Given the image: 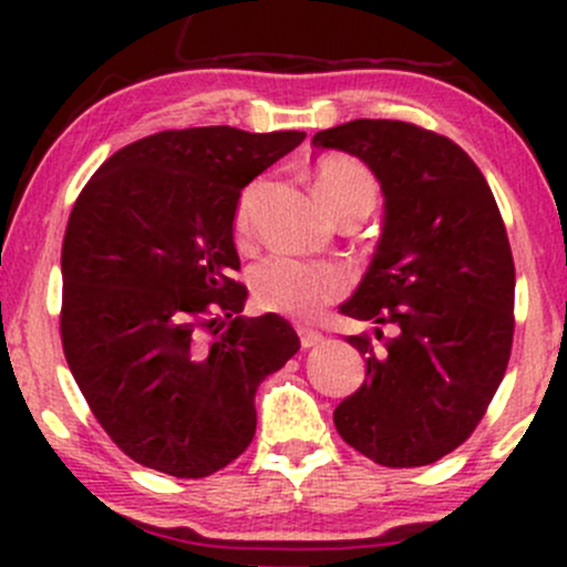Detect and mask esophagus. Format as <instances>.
I'll return each instance as SVG.
<instances>
[{"label": "esophagus", "mask_w": 567, "mask_h": 567, "mask_svg": "<svg viewBox=\"0 0 567 567\" xmlns=\"http://www.w3.org/2000/svg\"><path fill=\"white\" fill-rule=\"evenodd\" d=\"M298 336H301V347L303 349L320 347V343L324 341L322 333H317V330H309V328H298Z\"/></svg>", "instance_id": "34e87169"}]
</instances>
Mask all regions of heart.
<instances>
[{"label":"heart","instance_id":"heart-1","mask_svg":"<svg viewBox=\"0 0 567 567\" xmlns=\"http://www.w3.org/2000/svg\"><path fill=\"white\" fill-rule=\"evenodd\" d=\"M261 181L250 184L239 194L234 210V234L239 243H247L252 226ZM315 194L320 205L333 216L341 207H362L370 210L375 202L373 175L360 162L349 157H328L320 162L315 175ZM347 290L343 269L330 264H311L290 256H271L252 271V298L266 311H279L290 317H315L322 306L336 301Z\"/></svg>","mask_w":567,"mask_h":567}]
</instances>
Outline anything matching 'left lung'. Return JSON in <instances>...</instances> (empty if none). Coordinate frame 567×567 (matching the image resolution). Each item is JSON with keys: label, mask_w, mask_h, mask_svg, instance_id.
<instances>
[{"label": "left lung", "mask_w": 567, "mask_h": 567, "mask_svg": "<svg viewBox=\"0 0 567 567\" xmlns=\"http://www.w3.org/2000/svg\"><path fill=\"white\" fill-rule=\"evenodd\" d=\"M311 143L365 162L383 194L373 261L341 303L375 338L349 336L368 370L336 429L381 466L434 464L474 432L509 362L514 261L498 205L470 154L432 130L354 120Z\"/></svg>", "instance_id": "8db88e82"}]
</instances>
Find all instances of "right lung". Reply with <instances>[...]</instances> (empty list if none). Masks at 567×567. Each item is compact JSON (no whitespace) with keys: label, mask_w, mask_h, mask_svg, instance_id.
<instances>
[{"label":"right lung","mask_w":567,"mask_h":567,"mask_svg":"<svg viewBox=\"0 0 567 567\" xmlns=\"http://www.w3.org/2000/svg\"><path fill=\"white\" fill-rule=\"evenodd\" d=\"M303 138L165 130L112 154L71 210L63 354L97 424L148 470L199 480L231 464L256 434L258 386L301 347L279 315H243L234 210Z\"/></svg>","instance_id":"obj_1"}]
</instances>
